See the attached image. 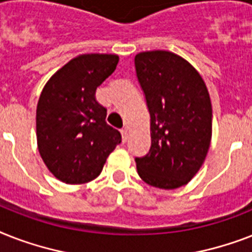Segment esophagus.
Listing matches in <instances>:
<instances>
[{
	"mask_svg": "<svg viewBox=\"0 0 252 252\" xmlns=\"http://www.w3.org/2000/svg\"><path fill=\"white\" fill-rule=\"evenodd\" d=\"M122 138L123 142H126V140H128V129H126V128L122 129Z\"/></svg>",
	"mask_w": 252,
	"mask_h": 252,
	"instance_id": "34e87169",
	"label": "esophagus"
}]
</instances>
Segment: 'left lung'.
Returning a JSON list of instances; mask_svg holds the SVG:
<instances>
[{
	"label": "left lung",
	"instance_id": "left-lung-1",
	"mask_svg": "<svg viewBox=\"0 0 252 252\" xmlns=\"http://www.w3.org/2000/svg\"><path fill=\"white\" fill-rule=\"evenodd\" d=\"M150 114L149 153L136 158L145 183L163 189L187 184L207 157L212 138V103L207 85L187 60L168 51L134 57Z\"/></svg>",
	"mask_w": 252,
	"mask_h": 252
}]
</instances>
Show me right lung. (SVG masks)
<instances>
[{
  "label": "right lung",
  "instance_id": "add662e5",
  "mask_svg": "<svg viewBox=\"0 0 252 252\" xmlns=\"http://www.w3.org/2000/svg\"><path fill=\"white\" fill-rule=\"evenodd\" d=\"M118 63V55H80L59 69L41 91L37 149L49 171L64 183L94 180L122 142L120 132L106 123L107 110L95 99L96 87Z\"/></svg>",
  "mask_w": 252,
  "mask_h": 252
}]
</instances>
